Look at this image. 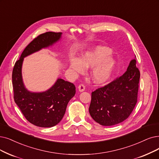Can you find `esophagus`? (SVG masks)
<instances>
[{
	"label": "esophagus",
	"instance_id": "esophagus-1",
	"mask_svg": "<svg viewBox=\"0 0 159 159\" xmlns=\"http://www.w3.org/2000/svg\"><path fill=\"white\" fill-rule=\"evenodd\" d=\"M85 87L84 84H80L78 86V90L80 92H83L85 91Z\"/></svg>",
	"mask_w": 159,
	"mask_h": 159
}]
</instances>
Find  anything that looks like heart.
<instances>
[{"label":"heart","instance_id":"1","mask_svg":"<svg viewBox=\"0 0 159 159\" xmlns=\"http://www.w3.org/2000/svg\"><path fill=\"white\" fill-rule=\"evenodd\" d=\"M111 50L106 47H97L85 53L80 59L72 57L70 66L76 74H83L85 69L93 68L91 78L95 84H104L111 78L116 62L110 57Z\"/></svg>","mask_w":159,"mask_h":159}]
</instances>
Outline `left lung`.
Listing matches in <instances>:
<instances>
[{
    "label": "left lung",
    "instance_id": "obj_1",
    "mask_svg": "<svg viewBox=\"0 0 159 159\" xmlns=\"http://www.w3.org/2000/svg\"><path fill=\"white\" fill-rule=\"evenodd\" d=\"M140 73L132 59L124 74L91 93L89 113L101 125L112 126L127 119L137 102Z\"/></svg>",
    "mask_w": 159,
    "mask_h": 159
}]
</instances>
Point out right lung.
Returning a JSON list of instances; mask_svg holds the SVG:
<instances>
[{
  "label": "right lung",
  "mask_w": 159,
  "mask_h": 159,
  "mask_svg": "<svg viewBox=\"0 0 159 159\" xmlns=\"http://www.w3.org/2000/svg\"><path fill=\"white\" fill-rule=\"evenodd\" d=\"M61 34L62 33L47 32L35 38L23 50L12 72L15 102L28 121L40 127H52L61 121L68 102L75 95V87L70 82L58 78L46 91L30 92L23 84L22 64L25 57L52 46L61 39Z\"/></svg>",
  "instance_id": "obj_1"
}]
</instances>
